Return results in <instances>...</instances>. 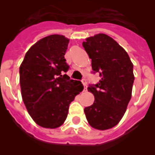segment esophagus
Here are the masks:
<instances>
[{
    "label": "esophagus",
    "mask_w": 155,
    "mask_h": 155,
    "mask_svg": "<svg viewBox=\"0 0 155 155\" xmlns=\"http://www.w3.org/2000/svg\"><path fill=\"white\" fill-rule=\"evenodd\" d=\"M82 83H83V84H84V91L86 92L87 90V82H86V80L85 79H83L82 80Z\"/></svg>",
    "instance_id": "obj_1"
}]
</instances>
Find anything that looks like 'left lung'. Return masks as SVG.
Returning a JSON list of instances; mask_svg holds the SVG:
<instances>
[{
	"instance_id": "left-lung-1",
	"label": "left lung",
	"mask_w": 155,
	"mask_h": 155,
	"mask_svg": "<svg viewBox=\"0 0 155 155\" xmlns=\"http://www.w3.org/2000/svg\"><path fill=\"white\" fill-rule=\"evenodd\" d=\"M83 47L92 59V72L101 76L99 82L87 87L95 101L84 108L86 118L97 130L111 129L122 118L131 99L134 65L127 52L104 34L87 38Z\"/></svg>"
}]
</instances>
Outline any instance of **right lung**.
Returning <instances> with one entry per match:
<instances>
[{"instance_id":"right-lung-1","label":"right lung","mask_w":155,"mask_h":155,"mask_svg":"<svg viewBox=\"0 0 155 155\" xmlns=\"http://www.w3.org/2000/svg\"><path fill=\"white\" fill-rule=\"evenodd\" d=\"M68 42L63 35L43 38L26 52L19 69L23 102L42 127L54 129L63 125L69 104L84 89L80 81L71 80L66 74Z\"/></svg>"}]
</instances>
